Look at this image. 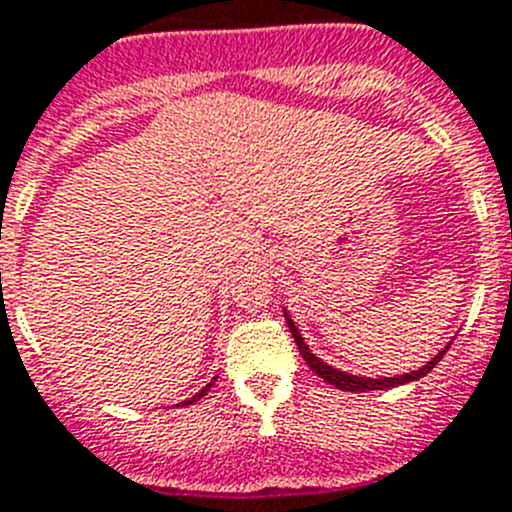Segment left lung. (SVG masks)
<instances>
[{
    "label": "left lung",
    "instance_id": "obj_1",
    "mask_svg": "<svg viewBox=\"0 0 512 512\" xmlns=\"http://www.w3.org/2000/svg\"><path fill=\"white\" fill-rule=\"evenodd\" d=\"M284 318H287L289 333H292V338H295V343H297V348H300V354H302V359H305V364L310 366L312 372L318 374L320 379H325V382H328V384H336L338 390H346V392L384 390V387H397V384L413 382V379H420V377H425V374L431 372L433 366H436L438 361L443 359V354H446V348H443L441 354H438L433 361H428V364H425L423 369H418V372H410V374H402V377H387V379H364V377H354V374L338 372V369H333V366L323 364V361H320L318 356H312V354H310V348H307V343L302 341L300 330H297L295 323H292V318H289V315H284Z\"/></svg>",
    "mask_w": 512,
    "mask_h": 512
}]
</instances>
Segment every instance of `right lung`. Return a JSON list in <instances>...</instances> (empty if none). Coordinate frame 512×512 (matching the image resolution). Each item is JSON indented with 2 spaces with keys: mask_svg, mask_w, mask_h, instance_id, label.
I'll list each match as a JSON object with an SVG mask.
<instances>
[{
  "mask_svg": "<svg viewBox=\"0 0 512 512\" xmlns=\"http://www.w3.org/2000/svg\"><path fill=\"white\" fill-rule=\"evenodd\" d=\"M210 387H212V382H210V384H207L205 390H202V392H197V395H194V397H192V400H187V405H192V402H197V400H200V397H202V395H207V392H210Z\"/></svg>",
  "mask_w": 512,
  "mask_h": 512,
  "instance_id": "1",
  "label": "right lung"
}]
</instances>
